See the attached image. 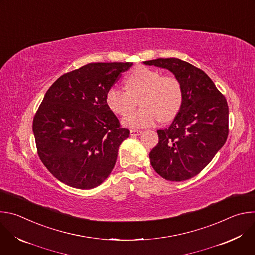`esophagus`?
Returning a JSON list of instances; mask_svg holds the SVG:
<instances>
[{
    "label": "esophagus",
    "instance_id": "obj_1",
    "mask_svg": "<svg viewBox=\"0 0 255 255\" xmlns=\"http://www.w3.org/2000/svg\"><path fill=\"white\" fill-rule=\"evenodd\" d=\"M141 133H142L141 130H130V136H132V137L139 136Z\"/></svg>",
    "mask_w": 255,
    "mask_h": 255
}]
</instances>
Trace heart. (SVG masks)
Wrapping results in <instances>:
<instances>
[{
  "label": "heart",
  "instance_id": "obj_1",
  "mask_svg": "<svg viewBox=\"0 0 255 255\" xmlns=\"http://www.w3.org/2000/svg\"><path fill=\"white\" fill-rule=\"evenodd\" d=\"M126 90L111 87L106 93V104L112 112L124 116L139 100L141 110L123 118L122 124L132 129L154 125L160 119L171 120L183 104V89L179 81L171 75L162 76L157 69L138 66L125 80Z\"/></svg>",
  "mask_w": 255,
  "mask_h": 255
}]
</instances>
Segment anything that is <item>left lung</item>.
<instances>
[{
    "instance_id": "1",
    "label": "left lung",
    "mask_w": 255,
    "mask_h": 255,
    "mask_svg": "<svg viewBox=\"0 0 255 255\" xmlns=\"http://www.w3.org/2000/svg\"><path fill=\"white\" fill-rule=\"evenodd\" d=\"M143 63L168 69L183 89V104L172 123L157 130L150 163L166 180L189 179L210 163L227 140V101L202 69L187 61L157 58Z\"/></svg>"
}]
</instances>
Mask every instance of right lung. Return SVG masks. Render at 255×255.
Instances as JSON below:
<instances>
[{
  "label": "right lung",
  "instance_id": "add662e5",
  "mask_svg": "<svg viewBox=\"0 0 255 255\" xmlns=\"http://www.w3.org/2000/svg\"><path fill=\"white\" fill-rule=\"evenodd\" d=\"M132 62L86 64L58 78L33 119L38 155L49 172L76 189L100 186L113 170L130 131L106 104V93Z\"/></svg>",
  "mask_w": 255,
  "mask_h": 255
}]
</instances>
